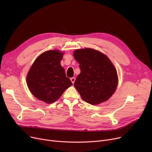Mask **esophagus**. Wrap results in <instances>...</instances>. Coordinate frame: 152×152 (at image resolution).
I'll return each instance as SVG.
<instances>
[{
	"label": "esophagus",
	"instance_id": "obj_1",
	"mask_svg": "<svg viewBox=\"0 0 152 152\" xmlns=\"http://www.w3.org/2000/svg\"><path fill=\"white\" fill-rule=\"evenodd\" d=\"M70 79H71V81L72 82V83L74 84V83H75V81L76 80V78L75 77H71Z\"/></svg>",
	"mask_w": 152,
	"mask_h": 152
}]
</instances>
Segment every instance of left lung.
Masks as SVG:
<instances>
[{"label": "left lung", "mask_w": 152, "mask_h": 152, "mask_svg": "<svg viewBox=\"0 0 152 152\" xmlns=\"http://www.w3.org/2000/svg\"><path fill=\"white\" fill-rule=\"evenodd\" d=\"M73 55L81 69L74 86L81 98L91 105L109 99L118 83L116 69L110 59L102 52L89 48L77 49Z\"/></svg>", "instance_id": "1"}]
</instances>
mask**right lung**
Returning <instances> with one entry per match:
<instances>
[{
	"label": "right lung",
	"instance_id": "add662e5",
	"mask_svg": "<svg viewBox=\"0 0 152 152\" xmlns=\"http://www.w3.org/2000/svg\"><path fill=\"white\" fill-rule=\"evenodd\" d=\"M63 56L59 50H48L40 55L31 66L26 77L27 85L37 99L53 103L73 85L60 65Z\"/></svg>",
	"mask_w": 152,
	"mask_h": 152
}]
</instances>
